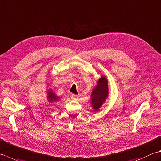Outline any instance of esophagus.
<instances>
[{"instance_id":"34e87169","label":"esophagus","mask_w":161,"mask_h":161,"mask_svg":"<svg viewBox=\"0 0 161 161\" xmlns=\"http://www.w3.org/2000/svg\"><path fill=\"white\" fill-rule=\"evenodd\" d=\"M71 97H72V99H73V100H77V98H78V96H77V95H75V94H72Z\"/></svg>"}]
</instances>
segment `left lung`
<instances>
[{"mask_svg":"<svg viewBox=\"0 0 161 161\" xmlns=\"http://www.w3.org/2000/svg\"><path fill=\"white\" fill-rule=\"evenodd\" d=\"M109 96L108 81L105 76L102 75L91 95V105L94 111H98Z\"/></svg>","mask_w":161,"mask_h":161,"instance_id":"obj_1","label":"left lung"}]
</instances>
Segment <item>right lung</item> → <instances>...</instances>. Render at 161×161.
<instances>
[{
  "instance_id": "add662e5",
  "label": "right lung",
  "mask_w": 161,
  "mask_h": 161,
  "mask_svg": "<svg viewBox=\"0 0 161 161\" xmlns=\"http://www.w3.org/2000/svg\"><path fill=\"white\" fill-rule=\"evenodd\" d=\"M47 97V100H48V101L49 103L57 102V101H59L60 99H61V97H58V96H56L55 93L53 92V91H52V89L48 90Z\"/></svg>"
}]
</instances>
